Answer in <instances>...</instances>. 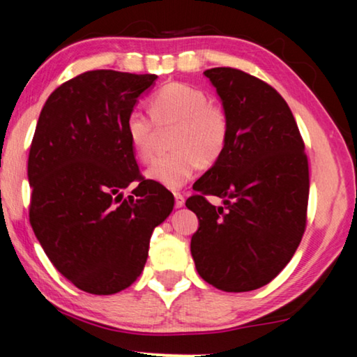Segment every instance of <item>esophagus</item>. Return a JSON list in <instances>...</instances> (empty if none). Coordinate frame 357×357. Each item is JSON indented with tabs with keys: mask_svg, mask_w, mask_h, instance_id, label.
I'll list each match as a JSON object with an SVG mask.
<instances>
[{
	"mask_svg": "<svg viewBox=\"0 0 357 357\" xmlns=\"http://www.w3.org/2000/svg\"><path fill=\"white\" fill-rule=\"evenodd\" d=\"M174 197H175V207L180 208V207L185 206V197L180 195V192H175Z\"/></svg>",
	"mask_w": 357,
	"mask_h": 357,
	"instance_id": "34e87169",
	"label": "esophagus"
}]
</instances>
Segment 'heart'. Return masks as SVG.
I'll list each match as a JSON object with an SVG mask.
<instances>
[{
    "instance_id": "b5f03b06",
    "label": "heart",
    "mask_w": 357,
    "mask_h": 357,
    "mask_svg": "<svg viewBox=\"0 0 357 357\" xmlns=\"http://www.w3.org/2000/svg\"><path fill=\"white\" fill-rule=\"evenodd\" d=\"M158 126L175 125L171 137L174 151L151 162L145 177L169 190H178L199 167L210 166L223 153L229 121L223 107L208 102L207 93L182 82H171L158 90L150 101ZM126 137L140 161L155 151V124L139 110L126 116Z\"/></svg>"
}]
</instances>
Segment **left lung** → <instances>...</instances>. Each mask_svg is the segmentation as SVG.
Masks as SVG:
<instances>
[{
  "label": "left lung",
  "mask_w": 357,
  "mask_h": 357,
  "mask_svg": "<svg viewBox=\"0 0 357 357\" xmlns=\"http://www.w3.org/2000/svg\"><path fill=\"white\" fill-rule=\"evenodd\" d=\"M204 75L229 121L223 153L192 185L186 207L199 218L191 237L196 271L226 293L272 282L293 258L307 223L308 161L293 112L266 82L234 68ZM206 194L218 195L215 208Z\"/></svg>",
  "instance_id": "1"
}]
</instances>
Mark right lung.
<instances>
[{
    "label": "right lung",
    "mask_w": 357,
    "mask_h": 357,
    "mask_svg": "<svg viewBox=\"0 0 357 357\" xmlns=\"http://www.w3.org/2000/svg\"><path fill=\"white\" fill-rule=\"evenodd\" d=\"M155 80L89 71L58 86L40 110L28 156L30 223L56 271L85 293L115 294L136 282L151 232L174 208L171 191L140 177L125 132Z\"/></svg>",
    "instance_id": "1"
}]
</instances>
